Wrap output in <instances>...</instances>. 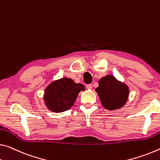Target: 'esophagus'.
I'll return each mask as SVG.
<instances>
[{"mask_svg":"<svg viewBox=\"0 0 160 160\" xmlns=\"http://www.w3.org/2000/svg\"><path fill=\"white\" fill-rule=\"evenodd\" d=\"M86 88H87V89H88V90H91L92 88V85L91 84H88L86 85Z\"/></svg>","mask_w":160,"mask_h":160,"instance_id":"34e87169","label":"esophagus"}]
</instances>
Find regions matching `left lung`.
<instances>
[{"label":"left lung","mask_w":160,"mask_h":160,"mask_svg":"<svg viewBox=\"0 0 160 160\" xmlns=\"http://www.w3.org/2000/svg\"><path fill=\"white\" fill-rule=\"evenodd\" d=\"M98 83L99 86L95 91L106 110H118L125 105L130 94V90L126 84L110 75L100 78Z\"/></svg>","instance_id":"left-lung-1"}]
</instances>
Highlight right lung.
<instances>
[{"label": "right lung", "instance_id": "obj_1", "mask_svg": "<svg viewBox=\"0 0 160 160\" xmlns=\"http://www.w3.org/2000/svg\"><path fill=\"white\" fill-rule=\"evenodd\" d=\"M85 89L84 85L75 83L71 78H62L54 80L45 90V105L52 112H65L72 107L78 94Z\"/></svg>", "mask_w": 160, "mask_h": 160}]
</instances>
